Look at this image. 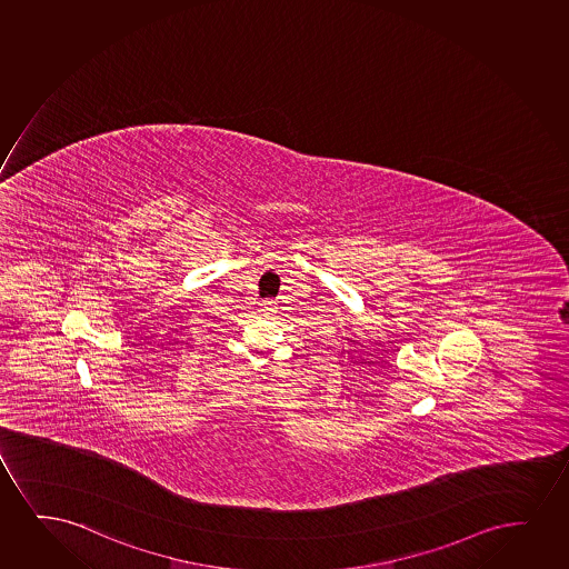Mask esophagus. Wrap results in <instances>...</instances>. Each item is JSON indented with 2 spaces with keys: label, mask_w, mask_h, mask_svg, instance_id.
I'll use <instances>...</instances> for the list:
<instances>
[{
  "label": "esophagus",
  "mask_w": 569,
  "mask_h": 569,
  "mask_svg": "<svg viewBox=\"0 0 569 569\" xmlns=\"http://www.w3.org/2000/svg\"><path fill=\"white\" fill-rule=\"evenodd\" d=\"M261 308H263V311H267V313H271V311H274V303L266 300V302L261 303Z\"/></svg>",
  "instance_id": "esophagus-1"
}]
</instances>
